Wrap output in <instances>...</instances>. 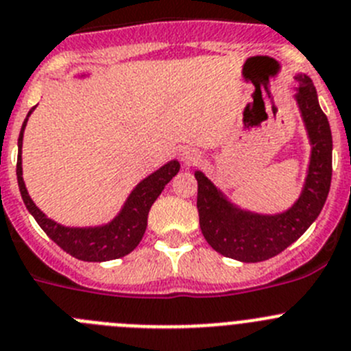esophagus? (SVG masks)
I'll return each instance as SVG.
<instances>
[{"instance_id":"34e87169","label":"esophagus","mask_w":351,"mask_h":351,"mask_svg":"<svg viewBox=\"0 0 351 351\" xmlns=\"http://www.w3.org/2000/svg\"><path fill=\"white\" fill-rule=\"evenodd\" d=\"M180 159L183 160V165L185 166H192L201 159V154L195 149H192V147H183V149L180 150Z\"/></svg>"}]
</instances>
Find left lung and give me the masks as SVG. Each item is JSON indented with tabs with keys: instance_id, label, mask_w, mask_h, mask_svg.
<instances>
[{
	"instance_id": "8db88e82",
	"label": "left lung",
	"mask_w": 351,
	"mask_h": 351,
	"mask_svg": "<svg viewBox=\"0 0 351 351\" xmlns=\"http://www.w3.org/2000/svg\"><path fill=\"white\" fill-rule=\"evenodd\" d=\"M296 101L308 136L310 157L303 186L291 208L280 213H258L235 204L201 169L197 180L199 225L216 253L242 263H258L277 256L296 242L326 204L332 176V135L329 121L319 106L312 80L298 72Z\"/></svg>"
}]
</instances>
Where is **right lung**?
Instances as JSON below:
<instances>
[{
    "instance_id": "add662e5",
    "label": "right lung",
    "mask_w": 351,
    "mask_h": 351,
    "mask_svg": "<svg viewBox=\"0 0 351 351\" xmlns=\"http://www.w3.org/2000/svg\"><path fill=\"white\" fill-rule=\"evenodd\" d=\"M88 74L81 77H86ZM36 107L29 110L24 124H22L21 135H19V157H17V182L21 189L22 201H24L27 211L34 216L39 227L45 234L62 247L65 253L83 261H110L123 258L135 250L142 241L147 230V216H149L150 206L156 202L165 186L171 182L173 176L180 171V162L176 159L168 160L149 176L140 180L136 186L130 192L124 204L121 206L119 213L112 220L101 225H91V227H67L58 221L48 218L41 209L36 206L25 186L24 176H22V142H24V131L27 126L29 116Z\"/></svg>"
}]
</instances>
